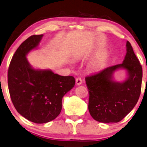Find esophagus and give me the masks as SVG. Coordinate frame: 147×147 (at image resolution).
Masks as SVG:
<instances>
[{"label": "esophagus", "mask_w": 147, "mask_h": 147, "mask_svg": "<svg viewBox=\"0 0 147 147\" xmlns=\"http://www.w3.org/2000/svg\"><path fill=\"white\" fill-rule=\"evenodd\" d=\"M82 80L80 78H76V83L77 85H80L82 84Z\"/></svg>", "instance_id": "1"}]
</instances>
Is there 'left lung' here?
Instances as JSON below:
<instances>
[{"label":"left lung","instance_id":"1","mask_svg":"<svg viewBox=\"0 0 147 147\" xmlns=\"http://www.w3.org/2000/svg\"><path fill=\"white\" fill-rule=\"evenodd\" d=\"M127 53L121 64L108 67L85 78L89 91L88 110L95 121L118 123L127 115L138 101L141 92L142 68L129 41ZM125 69L126 80L119 83L113 80L116 70Z\"/></svg>","mask_w":147,"mask_h":147}]
</instances>
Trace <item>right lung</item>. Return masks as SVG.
<instances>
[{
  "label": "right lung",
  "instance_id": "1",
  "mask_svg": "<svg viewBox=\"0 0 147 147\" xmlns=\"http://www.w3.org/2000/svg\"><path fill=\"white\" fill-rule=\"evenodd\" d=\"M43 35H32L22 43L13 56L8 69L11 99L19 114L35 123L56 119L62 109V99L74 88L73 76H62L50 69H35L26 55L37 49Z\"/></svg>",
  "mask_w": 147,
  "mask_h": 147
}]
</instances>
